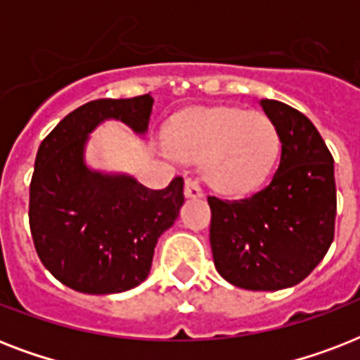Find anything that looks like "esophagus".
Instances as JSON below:
<instances>
[{
	"mask_svg": "<svg viewBox=\"0 0 360 360\" xmlns=\"http://www.w3.org/2000/svg\"><path fill=\"white\" fill-rule=\"evenodd\" d=\"M185 196L186 198H202L203 196L202 186H200V183H198L196 179L188 177V179L185 181Z\"/></svg>",
	"mask_w": 360,
	"mask_h": 360,
	"instance_id": "1",
	"label": "esophagus"
}]
</instances>
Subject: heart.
<instances>
[{
    "label": "heart",
    "mask_w": 360,
    "mask_h": 360,
    "mask_svg": "<svg viewBox=\"0 0 360 360\" xmlns=\"http://www.w3.org/2000/svg\"><path fill=\"white\" fill-rule=\"evenodd\" d=\"M280 132L262 112L203 108L181 114L168 129V149L181 160L203 162L222 194H248L269 179L280 157Z\"/></svg>",
    "instance_id": "heart-1"
}]
</instances>
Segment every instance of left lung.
I'll use <instances>...</instances> for the list:
<instances>
[{
  "instance_id": "8db88e82",
  "label": "left lung",
  "mask_w": 360,
  "mask_h": 360,
  "mask_svg": "<svg viewBox=\"0 0 360 360\" xmlns=\"http://www.w3.org/2000/svg\"><path fill=\"white\" fill-rule=\"evenodd\" d=\"M282 141L276 174L245 200L209 196L214 267L230 284L276 291L299 284L335 239V160L307 115L262 98Z\"/></svg>"
}]
</instances>
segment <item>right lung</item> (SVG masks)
Instances as JSON below:
<instances>
[{
	"mask_svg": "<svg viewBox=\"0 0 360 360\" xmlns=\"http://www.w3.org/2000/svg\"><path fill=\"white\" fill-rule=\"evenodd\" d=\"M151 95L84 104L42 140L30 185V228L42 265L70 290L110 295L147 278L158 237L185 202L183 177L151 191L127 174L86 162L89 134L108 120L143 136Z\"/></svg>",
	"mask_w": 360,
	"mask_h": 360,
	"instance_id": "right-lung-1",
	"label": "right lung"
}]
</instances>
